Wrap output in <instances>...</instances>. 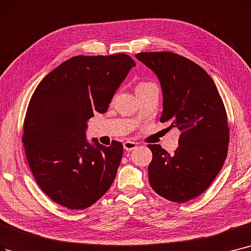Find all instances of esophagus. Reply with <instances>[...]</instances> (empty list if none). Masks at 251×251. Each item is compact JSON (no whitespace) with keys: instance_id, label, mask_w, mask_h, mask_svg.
<instances>
[{"instance_id":"1","label":"esophagus","mask_w":251,"mask_h":251,"mask_svg":"<svg viewBox=\"0 0 251 251\" xmlns=\"http://www.w3.org/2000/svg\"><path fill=\"white\" fill-rule=\"evenodd\" d=\"M123 147H124V150L130 151L136 148V144L133 143V141H125V143L123 144Z\"/></svg>"}]
</instances>
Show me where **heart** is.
Returning a JSON list of instances; mask_svg holds the SVG:
<instances>
[{"mask_svg": "<svg viewBox=\"0 0 251 251\" xmlns=\"http://www.w3.org/2000/svg\"><path fill=\"white\" fill-rule=\"evenodd\" d=\"M152 85H155V84H152L151 82H148V81H141V82H138V83H137V85H136V91L141 90V89H144V88H146V87L152 86Z\"/></svg>", "mask_w": 251, "mask_h": 251, "instance_id": "heart-1", "label": "heart"}]
</instances>
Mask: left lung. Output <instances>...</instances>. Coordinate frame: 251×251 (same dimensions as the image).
<instances>
[{
	"label": "left lung",
	"mask_w": 251,
	"mask_h": 251,
	"mask_svg": "<svg viewBox=\"0 0 251 251\" xmlns=\"http://www.w3.org/2000/svg\"><path fill=\"white\" fill-rule=\"evenodd\" d=\"M135 57L160 80V121L180 131L172 156L159 145H148L152 152L150 184L169 201H190L210 186L226 158L230 129L225 104L210 75L192 60L168 51Z\"/></svg>",
	"instance_id": "1"
}]
</instances>
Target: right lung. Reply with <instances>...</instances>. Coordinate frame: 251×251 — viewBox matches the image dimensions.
Returning <instances> with one entry per match:
<instances>
[{"label": "right lung", "mask_w": 251, "mask_h": 251, "mask_svg": "<svg viewBox=\"0 0 251 251\" xmlns=\"http://www.w3.org/2000/svg\"><path fill=\"white\" fill-rule=\"evenodd\" d=\"M134 60L124 53L78 55L49 73L29 100L23 143L39 187L55 203L82 210L112 186L123 145L86 141V122L107 111Z\"/></svg>", "instance_id": "right-lung-1"}]
</instances>
